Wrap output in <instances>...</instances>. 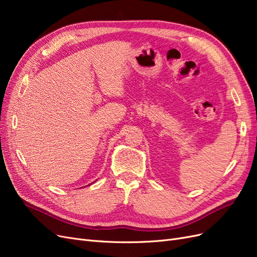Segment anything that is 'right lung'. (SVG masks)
<instances>
[{"instance_id":"add662e5","label":"right lung","mask_w":257,"mask_h":257,"mask_svg":"<svg viewBox=\"0 0 257 257\" xmlns=\"http://www.w3.org/2000/svg\"><path fill=\"white\" fill-rule=\"evenodd\" d=\"M91 184H92V183H91ZM88 185H90V184H88ZM85 186H87V185H85Z\"/></svg>"}]
</instances>
